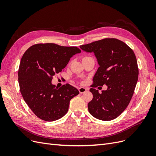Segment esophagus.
Masks as SVG:
<instances>
[{"label":"esophagus","mask_w":156,"mask_h":156,"mask_svg":"<svg viewBox=\"0 0 156 156\" xmlns=\"http://www.w3.org/2000/svg\"><path fill=\"white\" fill-rule=\"evenodd\" d=\"M78 91H79L80 93L82 94V93H85V91H87V89H86V88H84V87H80V88L78 89Z\"/></svg>","instance_id":"esophagus-1"}]
</instances>
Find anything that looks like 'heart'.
Segmentation results:
<instances>
[{
    "mask_svg": "<svg viewBox=\"0 0 156 156\" xmlns=\"http://www.w3.org/2000/svg\"><path fill=\"white\" fill-rule=\"evenodd\" d=\"M89 58V56H85L83 58Z\"/></svg>",
    "mask_w": 156,
    "mask_h": 156,
    "instance_id": "heart-1",
    "label": "heart"
}]
</instances>
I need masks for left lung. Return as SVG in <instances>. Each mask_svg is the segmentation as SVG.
Wrapping results in <instances>:
<instances>
[{"instance_id":"left-lung-1","label":"left lung","mask_w":156,"mask_h":156,"mask_svg":"<svg viewBox=\"0 0 156 156\" xmlns=\"http://www.w3.org/2000/svg\"><path fill=\"white\" fill-rule=\"evenodd\" d=\"M80 47L93 52L100 65L90 89L93 98L88 103L89 113L102 120L116 119L128 105L138 80L139 69L133 50L115 38H104ZM104 84L108 89L99 94L95 88Z\"/></svg>"}]
</instances>
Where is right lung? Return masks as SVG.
Listing matches in <instances>:
<instances>
[{
    "label": "right lung",
    "instance_id": "right-lung-1",
    "mask_svg": "<svg viewBox=\"0 0 156 156\" xmlns=\"http://www.w3.org/2000/svg\"><path fill=\"white\" fill-rule=\"evenodd\" d=\"M80 52L81 50L76 47L38 43L24 53L18 71L20 91L40 119L50 122L61 119L68 112L70 100L79 94L70 84L58 88L51 82L63 71L70 58Z\"/></svg>",
    "mask_w": 156,
    "mask_h": 156
}]
</instances>
